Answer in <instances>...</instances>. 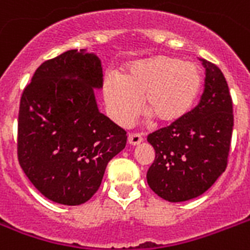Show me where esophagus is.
<instances>
[{
	"instance_id": "esophagus-1",
	"label": "esophagus",
	"mask_w": 250,
	"mask_h": 250,
	"mask_svg": "<svg viewBox=\"0 0 250 250\" xmlns=\"http://www.w3.org/2000/svg\"><path fill=\"white\" fill-rule=\"evenodd\" d=\"M143 142V138L139 133H129L128 135V144L129 146H139Z\"/></svg>"
}]
</instances>
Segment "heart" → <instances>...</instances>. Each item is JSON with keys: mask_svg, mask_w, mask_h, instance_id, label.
Instances as JSON below:
<instances>
[{"mask_svg": "<svg viewBox=\"0 0 250 250\" xmlns=\"http://www.w3.org/2000/svg\"><path fill=\"white\" fill-rule=\"evenodd\" d=\"M203 83L201 68L177 57L157 55L129 64L123 77L107 73L104 98L112 121L128 125L143 108L161 125H176L197 102Z\"/></svg>", "mask_w": 250, "mask_h": 250, "instance_id": "obj_1", "label": "heart"}]
</instances>
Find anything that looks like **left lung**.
<instances>
[{
  "mask_svg": "<svg viewBox=\"0 0 250 250\" xmlns=\"http://www.w3.org/2000/svg\"><path fill=\"white\" fill-rule=\"evenodd\" d=\"M201 60L206 79L199 104L181 122L146 138L156 153L146 181L167 202L202 195L222 176L228 163L233 129L231 94L222 70Z\"/></svg>",
  "mask_w": 250,
  "mask_h": 250,
  "instance_id": "1",
  "label": "left lung"
}]
</instances>
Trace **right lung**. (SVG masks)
Listing matches in <instances>:
<instances>
[{"instance_id": "1", "label": "right lung", "mask_w": 250, "mask_h": 250, "mask_svg": "<svg viewBox=\"0 0 250 250\" xmlns=\"http://www.w3.org/2000/svg\"><path fill=\"white\" fill-rule=\"evenodd\" d=\"M101 60L70 49L42 64L24 87L18 115V160L55 203L79 206L100 188L108 161L125 149L123 128L100 112Z\"/></svg>"}]
</instances>
